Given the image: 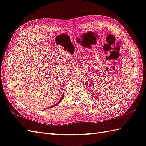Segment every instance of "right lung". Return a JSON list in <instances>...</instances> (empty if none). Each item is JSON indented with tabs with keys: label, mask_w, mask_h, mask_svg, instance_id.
Masks as SVG:
<instances>
[{
	"label": "right lung",
	"mask_w": 146,
	"mask_h": 146,
	"mask_svg": "<svg viewBox=\"0 0 146 146\" xmlns=\"http://www.w3.org/2000/svg\"><path fill=\"white\" fill-rule=\"evenodd\" d=\"M64 94H63V95H62V97H61V99H60V100L58 102V103H57V104H56V105H53V106H50V107H49V108H51V107H53V106H56V105H58L59 104V103H60V102H61V100H62V99L63 98V97H64Z\"/></svg>",
	"instance_id": "right-lung-1"
}]
</instances>
